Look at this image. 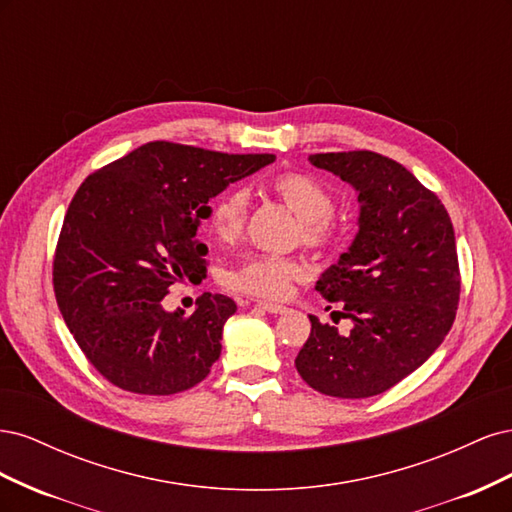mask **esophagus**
<instances>
[{
	"instance_id": "esophagus-1",
	"label": "esophagus",
	"mask_w": 512,
	"mask_h": 512,
	"mask_svg": "<svg viewBox=\"0 0 512 512\" xmlns=\"http://www.w3.org/2000/svg\"><path fill=\"white\" fill-rule=\"evenodd\" d=\"M258 309H262V312H269V314H284L286 307L280 305V303H271V301H258L256 303Z\"/></svg>"
}]
</instances>
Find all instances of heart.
Masks as SVG:
<instances>
[{"mask_svg":"<svg viewBox=\"0 0 512 512\" xmlns=\"http://www.w3.org/2000/svg\"><path fill=\"white\" fill-rule=\"evenodd\" d=\"M267 190L297 215L294 237L316 254L331 252L342 239V228L333 218L335 196L320 179L307 173H280L267 181ZM250 215V194L243 188H228L213 200L209 222L220 241H235L243 235ZM305 275L294 258L254 256L224 273V286L265 299H284L292 284Z\"/></svg>","mask_w":512,"mask_h":512,"instance_id":"1","label":"heart"}]
</instances>
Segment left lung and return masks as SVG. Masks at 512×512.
Wrapping results in <instances>:
<instances>
[{"instance_id":"8db88e82","label":"left lung","mask_w":512,"mask_h":512,"mask_svg":"<svg viewBox=\"0 0 512 512\" xmlns=\"http://www.w3.org/2000/svg\"><path fill=\"white\" fill-rule=\"evenodd\" d=\"M359 192V232L316 290L352 320L339 335L316 316L294 365L322 395L363 399L421 367L451 331L459 292L455 230L440 198L374 151L309 156ZM331 309V305H329Z\"/></svg>"}]
</instances>
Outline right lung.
<instances>
[{"mask_svg": "<svg viewBox=\"0 0 512 512\" xmlns=\"http://www.w3.org/2000/svg\"><path fill=\"white\" fill-rule=\"evenodd\" d=\"M273 160L153 141L81 183L59 232L53 288L76 344L108 382L175 395L207 378L237 303L205 292L185 314L166 312L162 299L175 282L207 275L196 232L209 200Z\"/></svg>", "mask_w": 512, "mask_h": 512, "instance_id": "1", "label": "right lung"}]
</instances>
